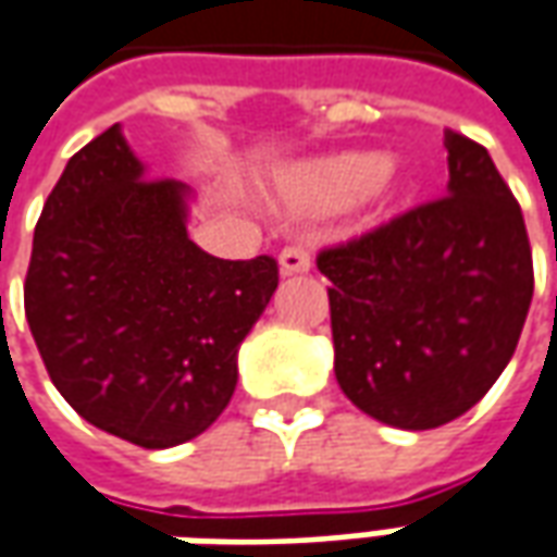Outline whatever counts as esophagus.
Returning a JSON list of instances; mask_svg holds the SVG:
<instances>
[{"instance_id": "34e87169", "label": "esophagus", "mask_w": 557, "mask_h": 557, "mask_svg": "<svg viewBox=\"0 0 557 557\" xmlns=\"http://www.w3.org/2000/svg\"><path fill=\"white\" fill-rule=\"evenodd\" d=\"M277 264L283 277H293V274H308L314 261H311V252L305 246H286L277 256Z\"/></svg>"}]
</instances>
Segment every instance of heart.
Masks as SVG:
<instances>
[{"label":"heart","instance_id":"obj_1","mask_svg":"<svg viewBox=\"0 0 557 557\" xmlns=\"http://www.w3.org/2000/svg\"><path fill=\"white\" fill-rule=\"evenodd\" d=\"M407 190L410 178L400 165L385 163L370 150H342L283 169L274 178L271 197L289 212L323 215L342 212L355 202L392 206L404 200Z\"/></svg>","mask_w":557,"mask_h":557}]
</instances>
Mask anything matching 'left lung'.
<instances>
[{"instance_id": "left-lung-1", "label": "left lung", "mask_w": 557, "mask_h": 557, "mask_svg": "<svg viewBox=\"0 0 557 557\" xmlns=\"http://www.w3.org/2000/svg\"><path fill=\"white\" fill-rule=\"evenodd\" d=\"M444 147V200L317 256L342 392L407 432L447 425L493 388L533 298L521 206L484 147L459 132Z\"/></svg>"}]
</instances>
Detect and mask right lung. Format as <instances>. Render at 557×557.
Here are the masks:
<instances>
[{
  "mask_svg": "<svg viewBox=\"0 0 557 557\" xmlns=\"http://www.w3.org/2000/svg\"><path fill=\"white\" fill-rule=\"evenodd\" d=\"M194 190L157 182L120 125L70 157L33 234L24 308L54 388L147 450L202 434L237 388V351L277 261L215 259L187 237Z\"/></svg>",
  "mask_w": 557,
  "mask_h": 557,
  "instance_id": "1",
  "label": "right lung"
}]
</instances>
